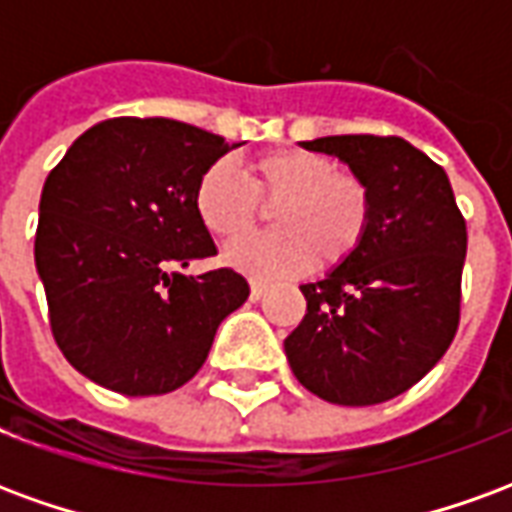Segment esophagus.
Segmentation results:
<instances>
[{"label":"esophagus","instance_id":"34e87169","mask_svg":"<svg viewBox=\"0 0 512 512\" xmlns=\"http://www.w3.org/2000/svg\"><path fill=\"white\" fill-rule=\"evenodd\" d=\"M268 285L266 282H252V288H249V296H252V301H260L263 296H266Z\"/></svg>","mask_w":512,"mask_h":512}]
</instances>
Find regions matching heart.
Here are the masks:
<instances>
[{
    "label": "heart",
    "mask_w": 512,
    "mask_h": 512,
    "mask_svg": "<svg viewBox=\"0 0 512 512\" xmlns=\"http://www.w3.org/2000/svg\"><path fill=\"white\" fill-rule=\"evenodd\" d=\"M260 202L277 205L271 224L279 233L230 246L224 260L255 279L296 277L340 266L365 241L373 222V194L356 172L337 167L326 153L279 147L252 158L249 180L227 161L205 169L194 189L200 222L222 241L244 238L260 219Z\"/></svg>",
    "instance_id": "1"
}]
</instances>
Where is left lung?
<instances>
[{
  "label": "left lung",
  "instance_id": "obj_1",
  "mask_svg": "<svg viewBox=\"0 0 512 512\" xmlns=\"http://www.w3.org/2000/svg\"><path fill=\"white\" fill-rule=\"evenodd\" d=\"M301 147L365 180L373 222L356 255L301 285L307 315L285 354L312 395L376 406L430 373L458 332L466 219L447 172L400 136H321Z\"/></svg>",
  "mask_w": 512,
  "mask_h": 512
}]
</instances>
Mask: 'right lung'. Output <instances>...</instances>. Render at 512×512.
I'll use <instances>...</instances> for the list:
<instances>
[{
  "label": "right lung",
  "mask_w": 512,
  "mask_h": 512,
  "mask_svg": "<svg viewBox=\"0 0 512 512\" xmlns=\"http://www.w3.org/2000/svg\"><path fill=\"white\" fill-rule=\"evenodd\" d=\"M233 147L167 117H115L49 172L35 266L51 334L82 376L120 395H167L197 376L219 323L249 299L233 268L169 274L216 255L194 189Z\"/></svg>",
  "instance_id": "right-lung-1"
}]
</instances>
